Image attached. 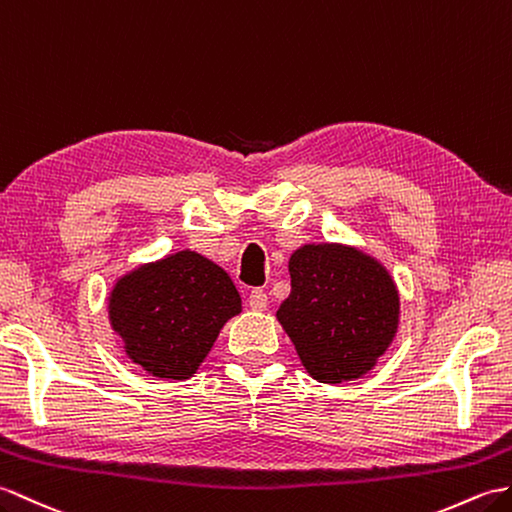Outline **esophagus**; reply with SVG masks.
I'll return each instance as SVG.
<instances>
[{"instance_id":"obj_1","label":"esophagus","mask_w":512,"mask_h":512,"mask_svg":"<svg viewBox=\"0 0 512 512\" xmlns=\"http://www.w3.org/2000/svg\"><path fill=\"white\" fill-rule=\"evenodd\" d=\"M248 305H251V310H257V312H264L268 307V294L264 290H251V294H248Z\"/></svg>"}]
</instances>
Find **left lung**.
<instances>
[{"label":"left lung","instance_id":"8db88e82","mask_svg":"<svg viewBox=\"0 0 512 512\" xmlns=\"http://www.w3.org/2000/svg\"><path fill=\"white\" fill-rule=\"evenodd\" d=\"M292 292L277 318L314 379L340 384L368 373L395 338L399 294L375 259L334 244L290 257Z\"/></svg>","mask_w":512,"mask_h":512}]
</instances>
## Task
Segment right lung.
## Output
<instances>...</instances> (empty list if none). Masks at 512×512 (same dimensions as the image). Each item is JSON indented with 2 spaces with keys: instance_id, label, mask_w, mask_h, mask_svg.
I'll list each match as a JSON object with an SVG mask.
<instances>
[{
  "instance_id": "1",
  "label": "right lung",
  "mask_w": 512,
  "mask_h": 512,
  "mask_svg": "<svg viewBox=\"0 0 512 512\" xmlns=\"http://www.w3.org/2000/svg\"><path fill=\"white\" fill-rule=\"evenodd\" d=\"M109 307L130 360L154 377L187 379L242 301L220 266L181 251L122 277Z\"/></svg>"
}]
</instances>
